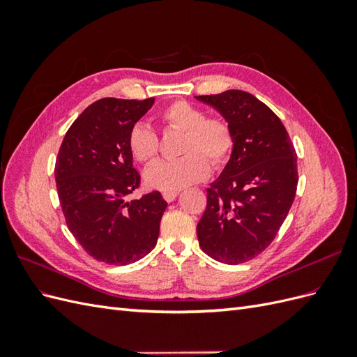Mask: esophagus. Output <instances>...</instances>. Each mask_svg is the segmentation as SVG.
<instances>
[{"mask_svg": "<svg viewBox=\"0 0 357 357\" xmlns=\"http://www.w3.org/2000/svg\"><path fill=\"white\" fill-rule=\"evenodd\" d=\"M178 195V190H164L162 192V197H164V199L167 202H172Z\"/></svg>", "mask_w": 357, "mask_h": 357, "instance_id": "34e87169", "label": "esophagus"}]
</instances>
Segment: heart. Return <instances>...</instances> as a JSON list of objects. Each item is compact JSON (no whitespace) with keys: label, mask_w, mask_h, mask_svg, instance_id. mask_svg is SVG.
<instances>
[{"label":"heart","mask_w":357,"mask_h":357,"mask_svg":"<svg viewBox=\"0 0 357 357\" xmlns=\"http://www.w3.org/2000/svg\"><path fill=\"white\" fill-rule=\"evenodd\" d=\"M167 128L185 131L180 153L174 160H158L144 172L150 188L159 190H178L208 176L210 164L222 165L232 149V132L219 119H207L198 107L186 101H176L159 114ZM128 146L139 162H152L159 152V138L146 123H135L128 135Z\"/></svg>","instance_id":"1"}]
</instances>
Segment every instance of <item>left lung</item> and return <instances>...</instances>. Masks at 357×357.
<instances>
[{"label": "left lung", "mask_w": 357, "mask_h": 357, "mask_svg": "<svg viewBox=\"0 0 357 357\" xmlns=\"http://www.w3.org/2000/svg\"><path fill=\"white\" fill-rule=\"evenodd\" d=\"M218 110L232 132V152L207 189L197 226L199 247L214 261H250L273 243L294 204L296 152L278 116L244 91L195 96Z\"/></svg>", "instance_id": "1"}]
</instances>
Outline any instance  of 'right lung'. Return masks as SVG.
I'll return each instance as SVG.
<instances>
[{
    "label": "right lung",
    "mask_w": 357,
    "mask_h": 357,
    "mask_svg": "<svg viewBox=\"0 0 357 357\" xmlns=\"http://www.w3.org/2000/svg\"><path fill=\"white\" fill-rule=\"evenodd\" d=\"M153 102L102 98L91 104L58 153L55 178L68 229L86 253L109 265L132 264L153 250L168 205L158 190L126 199L139 186L128 135Z\"/></svg>",
    "instance_id": "add662e5"
}]
</instances>
